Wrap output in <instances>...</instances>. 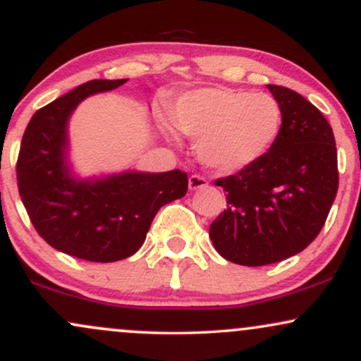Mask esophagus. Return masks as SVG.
<instances>
[{
	"mask_svg": "<svg viewBox=\"0 0 361 361\" xmlns=\"http://www.w3.org/2000/svg\"><path fill=\"white\" fill-rule=\"evenodd\" d=\"M209 185L207 183V180L204 176H200V175H192L190 176V180H188V186H190V190H200V188H205V186Z\"/></svg>",
	"mask_w": 361,
	"mask_h": 361,
	"instance_id": "1",
	"label": "esophagus"
}]
</instances>
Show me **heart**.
<instances>
[{
    "label": "heart",
    "instance_id": "1",
    "mask_svg": "<svg viewBox=\"0 0 361 361\" xmlns=\"http://www.w3.org/2000/svg\"><path fill=\"white\" fill-rule=\"evenodd\" d=\"M173 127L198 140L207 166L222 173L243 169L270 151L283 115L270 94L233 88H202L185 93L169 110Z\"/></svg>",
    "mask_w": 361,
    "mask_h": 361
}]
</instances>
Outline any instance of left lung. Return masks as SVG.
I'll return each instance as SVG.
<instances>
[{"mask_svg": "<svg viewBox=\"0 0 361 361\" xmlns=\"http://www.w3.org/2000/svg\"><path fill=\"white\" fill-rule=\"evenodd\" d=\"M283 122L270 151L219 178L227 207L210 224L222 258L244 267L279 263L309 246L336 198L339 175L333 128L297 91L268 85Z\"/></svg>", "mask_w": 361, "mask_h": 361, "instance_id": "left-lung-1", "label": "left lung"}]
</instances>
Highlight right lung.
<instances>
[{"label":"right lung","mask_w":361,"mask_h":361,"mask_svg":"<svg viewBox=\"0 0 361 361\" xmlns=\"http://www.w3.org/2000/svg\"><path fill=\"white\" fill-rule=\"evenodd\" d=\"M127 80H93L37 110L16 161V181L35 231L54 250L97 263L126 259L142 246L157 210L185 197L188 176L126 171L78 180L68 164V120L86 97Z\"/></svg>","instance_id":"1"}]
</instances>
